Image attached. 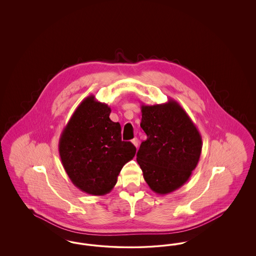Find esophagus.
<instances>
[{
    "mask_svg": "<svg viewBox=\"0 0 256 256\" xmlns=\"http://www.w3.org/2000/svg\"><path fill=\"white\" fill-rule=\"evenodd\" d=\"M132 144H134V146H136V148L139 145V141H138L137 138H134V139L132 140Z\"/></svg>",
    "mask_w": 256,
    "mask_h": 256,
    "instance_id": "1",
    "label": "esophagus"
}]
</instances>
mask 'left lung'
Returning <instances> with one entry per match:
<instances>
[{
    "label": "left lung",
    "mask_w": 256,
    "mask_h": 256,
    "mask_svg": "<svg viewBox=\"0 0 256 256\" xmlns=\"http://www.w3.org/2000/svg\"><path fill=\"white\" fill-rule=\"evenodd\" d=\"M141 128L146 134L136 160L144 180L156 194L166 195L180 188L195 170L202 140L195 124L180 104L141 106Z\"/></svg>",
    "instance_id": "8db88e82"
}]
</instances>
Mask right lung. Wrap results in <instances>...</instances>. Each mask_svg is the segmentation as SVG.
Here are the masks:
<instances>
[{"label": "right lung", "instance_id": "1", "mask_svg": "<svg viewBox=\"0 0 256 256\" xmlns=\"http://www.w3.org/2000/svg\"><path fill=\"white\" fill-rule=\"evenodd\" d=\"M111 108L86 98L61 132L58 150L63 168L74 185L89 195L110 193L136 148L122 141L121 126L112 122Z\"/></svg>", "mask_w": 256, "mask_h": 256}]
</instances>
